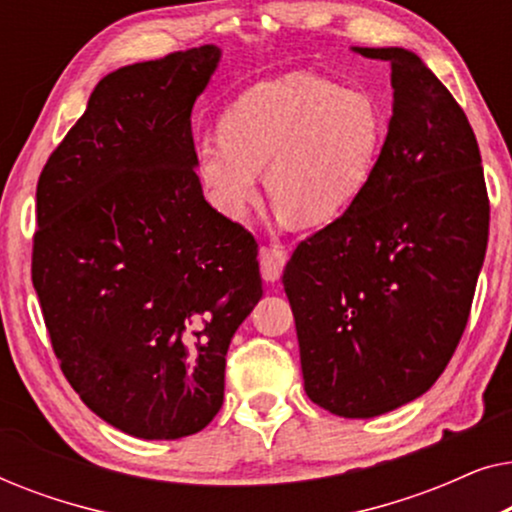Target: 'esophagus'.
<instances>
[{
    "instance_id": "34e87169",
    "label": "esophagus",
    "mask_w": 512,
    "mask_h": 512,
    "mask_svg": "<svg viewBox=\"0 0 512 512\" xmlns=\"http://www.w3.org/2000/svg\"><path fill=\"white\" fill-rule=\"evenodd\" d=\"M284 263H286V254L282 249H277V247L263 249L261 251V275L265 282H270V284L279 282V277H282V270H284Z\"/></svg>"
}]
</instances>
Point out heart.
Listing matches in <instances>:
<instances>
[{"label":"heart","instance_id":"heart-1","mask_svg":"<svg viewBox=\"0 0 512 512\" xmlns=\"http://www.w3.org/2000/svg\"><path fill=\"white\" fill-rule=\"evenodd\" d=\"M387 114L368 90L310 74L256 83L230 104L221 137L195 146V170L221 214L240 219L261 191L284 221L321 226L347 212L375 177Z\"/></svg>","mask_w":512,"mask_h":512}]
</instances>
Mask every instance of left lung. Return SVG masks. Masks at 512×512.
I'll return each instance as SVG.
<instances>
[{"mask_svg": "<svg viewBox=\"0 0 512 512\" xmlns=\"http://www.w3.org/2000/svg\"><path fill=\"white\" fill-rule=\"evenodd\" d=\"M391 65L394 104L375 177L284 270L305 394L370 419L426 394L450 363L485 261L489 200L473 128L417 53Z\"/></svg>", "mask_w": 512, "mask_h": 512, "instance_id": "left-lung-1", "label": "left lung"}]
</instances>
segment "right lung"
<instances>
[{
  "label": "right lung",
  "mask_w": 512,
  "mask_h": 512,
  "mask_svg": "<svg viewBox=\"0 0 512 512\" xmlns=\"http://www.w3.org/2000/svg\"><path fill=\"white\" fill-rule=\"evenodd\" d=\"M214 44L104 76L37 186L32 284L60 368L97 417L177 440L223 403L230 340L263 296L256 242L195 172Z\"/></svg>",
  "instance_id": "add662e5"
}]
</instances>
